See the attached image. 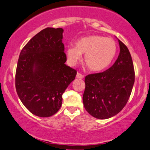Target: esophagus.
<instances>
[{"mask_svg":"<svg viewBox=\"0 0 150 150\" xmlns=\"http://www.w3.org/2000/svg\"><path fill=\"white\" fill-rule=\"evenodd\" d=\"M84 77V76L83 74H80L79 72H78V73L76 74V78L78 79H83Z\"/></svg>","mask_w":150,"mask_h":150,"instance_id":"obj_1","label":"esophagus"}]
</instances>
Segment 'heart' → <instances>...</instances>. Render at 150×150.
<instances>
[{
    "label": "heart",
    "mask_w": 150,
    "mask_h": 150,
    "mask_svg": "<svg viewBox=\"0 0 150 150\" xmlns=\"http://www.w3.org/2000/svg\"><path fill=\"white\" fill-rule=\"evenodd\" d=\"M117 52V45L111 38L100 35L84 37L77 40L75 47H69L66 55L69 63L75 65L84 55V62L90 70L99 71L110 64Z\"/></svg>",
    "instance_id": "obj_1"
}]
</instances>
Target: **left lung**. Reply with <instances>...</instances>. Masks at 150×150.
Segmentation results:
<instances>
[{
  "instance_id": "1",
  "label": "left lung",
  "mask_w": 150,
  "mask_h": 150,
  "mask_svg": "<svg viewBox=\"0 0 150 150\" xmlns=\"http://www.w3.org/2000/svg\"><path fill=\"white\" fill-rule=\"evenodd\" d=\"M120 52L111 67L85 77L83 106L98 119L117 115L125 106L134 82L133 62L128 49L118 40Z\"/></svg>"
}]
</instances>
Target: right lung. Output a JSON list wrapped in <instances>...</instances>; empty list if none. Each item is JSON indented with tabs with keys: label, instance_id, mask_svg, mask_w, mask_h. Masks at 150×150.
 Masks as SVG:
<instances>
[{
	"label": "right lung",
	"instance_id": "1",
	"mask_svg": "<svg viewBox=\"0 0 150 150\" xmlns=\"http://www.w3.org/2000/svg\"><path fill=\"white\" fill-rule=\"evenodd\" d=\"M62 28H47L35 35L21 50L16 72V88L23 105L33 115H54L62 94L77 71L65 64Z\"/></svg>",
	"mask_w": 150,
	"mask_h": 150
}]
</instances>
